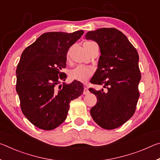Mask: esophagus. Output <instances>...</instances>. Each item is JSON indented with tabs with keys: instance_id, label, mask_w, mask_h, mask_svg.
Listing matches in <instances>:
<instances>
[{
	"instance_id": "obj_1",
	"label": "esophagus",
	"mask_w": 160,
	"mask_h": 160,
	"mask_svg": "<svg viewBox=\"0 0 160 160\" xmlns=\"http://www.w3.org/2000/svg\"><path fill=\"white\" fill-rule=\"evenodd\" d=\"M89 92H89V90H88V87H87V86H85V87H84L83 94H89Z\"/></svg>"
}]
</instances>
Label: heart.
Returning <instances> with one entry per match:
<instances>
[{
    "mask_svg": "<svg viewBox=\"0 0 160 160\" xmlns=\"http://www.w3.org/2000/svg\"><path fill=\"white\" fill-rule=\"evenodd\" d=\"M95 44L93 42H86L84 44V47H89L92 44ZM70 51L67 53V60L69 59ZM93 75V70L90 67L84 66H78L69 72V77L72 80H77L79 82H86Z\"/></svg>",
    "mask_w": 160,
    "mask_h": 160,
    "instance_id": "heart-1",
    "label": "heart"
}]
</instances>
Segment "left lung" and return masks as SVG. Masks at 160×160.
I'll return each instance as SVG.
<instances>
[{
	"mask_svg": "<svg viewBox=\"0 0 160 160\" xmlns=\"http://www.w3.org/2000/svg\"><path fill=\"white\" fill-rule=\"evenodd\" d=\"M85 38L96 42L101 52L98 68L90 82L107 89V92L103 89H89L97 99L90 114L102 128L115 129L131 118L136 109L141 79L138 53L128 38L116 28L88 32Z\"/></svg>",
	"mask_w": 160,
	"mask_h": 160,
	"instance_id": "8db88e82",
	"label": "left lung"
}]
</instances>
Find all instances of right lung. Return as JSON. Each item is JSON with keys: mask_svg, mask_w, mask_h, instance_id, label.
<instances>
[{"mask_svg": "<svg viewBox=\"0 0 160 160\" xmlns=\"http://www.w3.org/2000/svg\"><path fill=\"white\" fill-rule=\"evenodd\" d=\"M51 32L42 34L22 53L16 70V91L23 114L40 129L50 131L66 120L70 102L83 92V85L66 80L61 70L66 67V55L71 46L83 34Z\"/></svg>", "mask_w": 160, "mask_h": 160, "instance_id": "right-lung-1", "label": "right lung"}]
</instances>
